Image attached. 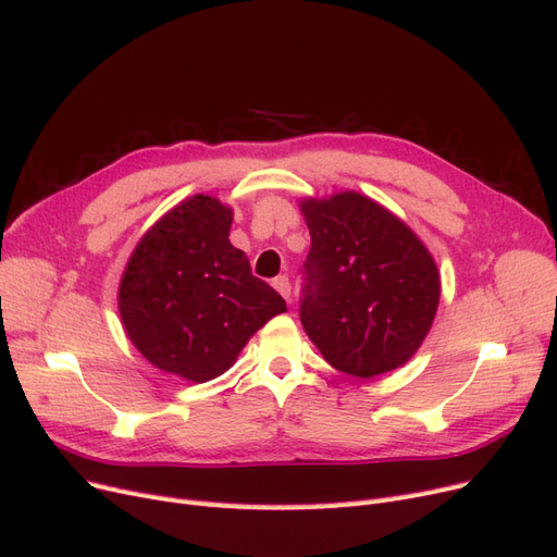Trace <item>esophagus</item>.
Returning <instances> with one entry per match:
<instances>
[{
	"instance_id": "obj_1",
	"label": "esophagus",
	"mask_w": 557,
	"mask_h": 557,
	"mask_svg": "<svg viewBox=\"0 0 557 557\" xmlns=\"http://www.w3.org/2000/svg\"><path fill=\"white\" fill-rule=\"evenodd\" d=\"M274 288L285 297V301H290V281H288V276H276Z\"/></svg>"
}]
</instances>
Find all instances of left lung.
Listing matches in <instances>:
<instances>
[{"label":"left lung","instance_id":"obj_1","mask_svg":"<svg viewBox=\"0 0 557 557\" xmlns=\"http://www.w3.org/2000/svg\"><path fill=\"white\" fill-rule=\"evenodd\" d=\"M311 250L299 318L323 358L372 379L407 364L428 336L442 283L425 244L360 193L301 201Z\"/></svg>","mask_w":557,"mask_h":557}]
</instances>
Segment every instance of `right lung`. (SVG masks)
<instances>
[{
    "label": "right lung",
    "instance_id": "obj_1",
    "mask_svg": "<svg viewBox=\"0 0 557 557\" xmlns=\"http://www.w3.org/2000/svg\"><path fill=\"white\" fill-rule=\"evenodd\" d=\"M230 207L188 197L144 234L117 288L129 342L150 364L193 383L225 374L250 336L285 311L230 244Z\"/></svg>",
    "mask_w": 557,
    "mask_h": 557
}]
</instances>
